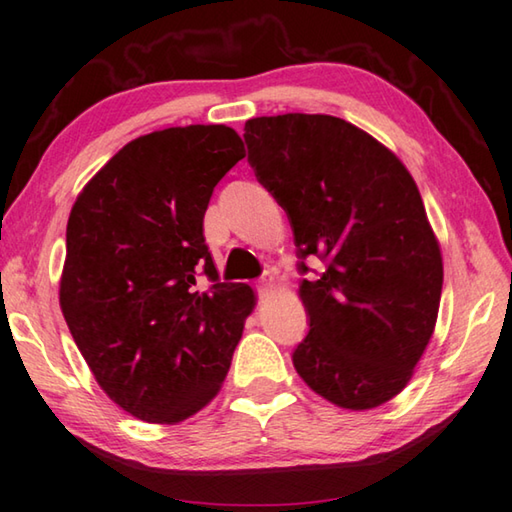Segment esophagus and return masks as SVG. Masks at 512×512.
<instances>
[{
  "mask_svg": "<svg viewBox=\"0 0 512 512\" xmlns=\"http://www.w3.org/2000/svg\"><path fill=\"white\" fill-rule=\"evenodd\" d=\"M272 283H274V274H272V272H265V274L261 276V279H258L256 290L261 292V295H265V292L272 290Z\"/></svg>",
  "mask_w": 512,
  "mask_h": 512,
  "instance_id": "obj_1",
  "label": "esophagus"
}]
</instances>
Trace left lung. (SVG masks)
<instances>
[{
	"instance_id": "8db88e82",
	"label": "left lung",
	"mask_w": 512,
	"mask_h": 512,
	"mask_svg": "<svg viewBox=\"0 0 512 512\" xmlns=\"http://www.w3.org/2000/svg\"><path fill=\"white\" fill-rule=\"evenodd\" d=\"M247 161L286 211L299 256L324 272L299 283L308 333L292 365L351 410L390 401L413 376L438 320L442 256L413 177L370 133L333 115L245 124Z\"/></svg>"
}]
</instances>
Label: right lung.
<instances>
[{
  "instance_id": "right-lung-1",
  "label": "right lung",
  "mask_w": 512,
  "mask_h": 512,
  "mask_svg": "<svg viewBox=\"0 0 512 512\" xmlns=\"http://www.w3.org/2000/svg\"><path fill=\"white\" fill-rule=\"evenodd\" d=\"M240 158L224 124L154 131L72 206L61 311L97 383L138 420L177 424L204 408L254 311V290L220 283L204 240L208 201Z\"/></svg>"
}]
</instances>
